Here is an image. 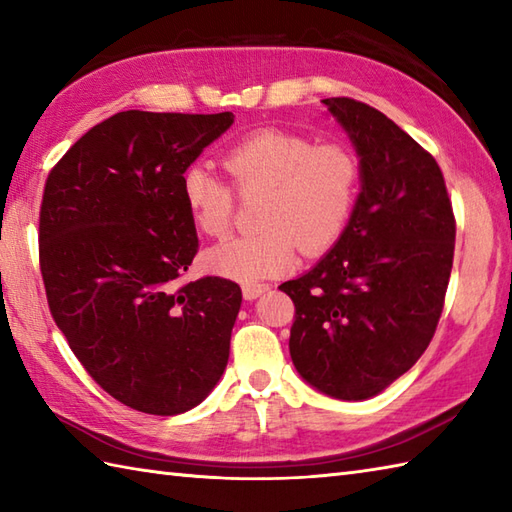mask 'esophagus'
Instances as JSON below:
<instances>
[{
  "label": "esophagus",
  "instance_id": "obj_1",
  "mask_svg": "<svg viewBox=\"0 0 512 512\" xmlns=\"http://www.w3.org/2000/svg\"><path fill=\"white\" fill-rule=\"evenodd\" d=\"M266 290H268L266 284H246V286L242 288V295H244L246 301H253V299H257L259 295H264Z\"/></svg>",
  "mask_w": 512,
  "mask_h": 512
}]
</instances>
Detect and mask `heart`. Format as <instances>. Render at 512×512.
<instances>
[{
    "label": "heart",
    "instance_id": "obj_1",
    "mask_svg": "<svg viewBox=\"0 0 512 512\" xmlns=\"http://www.w3.org/2000/svg\"><path fill=\"white\" fill-rule=\"evenodd\" d=\"M222 165L239 195L262 191L259 228L206 250L211 273L244 284L281 275L295 264L299 248L306 255L325 253L350 222L361 169L343 145H314L284 129H259L228 147ZM233 189L204 165L184 169L182 200L200 233L220 237L231 228Z\"/></svg>",
    "mask_w": 512,
    "mask_h": 512
}]
</instances>
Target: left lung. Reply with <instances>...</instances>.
<instances>
[{
  "mask_svg": "<svg viewBox=\"0 0 512 512\" xmlns=\"http://www.w3.org/2000/svg\"><path fill=\"white\" fill-rule=\"evenodd\" d=\"M323 103L361 158V193L330 253L279 290L295 303L297 372L323 394L365 400L409 372L436 334L455 217L427 149L367 103Z\"/></svg>",
  "mask_w": 512,
  "mask_h": 512,
  "instance_id": "1",
  "label": "left lung"
}]
</instances>
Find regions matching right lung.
Listing matches in <instances>:
<instances>
[{
	"instance_id": "1",
	"label": "right lung",
	"mask_w": 512,
	"mask_h": 512,
	"mask_svg": "<svg viewBox=\"0 0 512 512\" xmlns=\"http://www.w3.org/2000/svg\"><path fill=\"white\" fill-rule=\"evenodd\" d=\"M231 125V112H118L76 140L43 187L52 319L85 372L136 411L193 409L228 363L242 290L178 279L198 253L180 178Z\"/></svg>"
}]
</instances>
